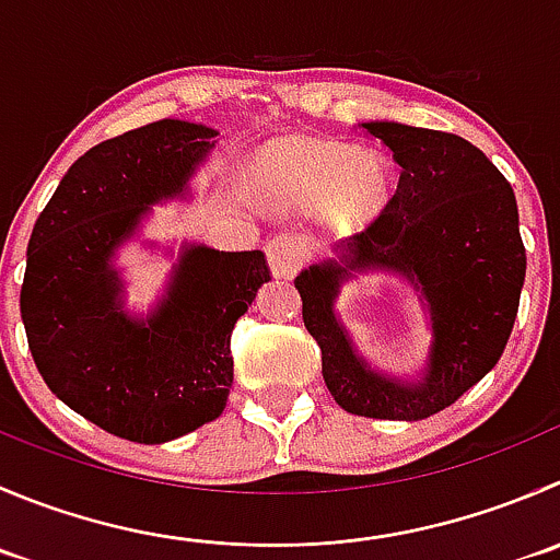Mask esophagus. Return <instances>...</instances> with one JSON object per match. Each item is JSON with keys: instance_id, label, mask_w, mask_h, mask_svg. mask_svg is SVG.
Here are the masks:
<instances>
[{"instance_id": "obj_1", "label": "esophagus", "mask_w": 560, "mask_h": 560, "mask_svg": "<svg viewBox=\"0 0 560 560\" xmlns=\"http://www.w3.org/2000/svg\"><path fill=\"white\" fill-rule=\"evenodd\" d=\"M265 252H268L270 270H273V276H279V279H292L308 259L306 241L298 235H290V232L276 235L273 241H268Z\"/></svg>"}]
</instances>
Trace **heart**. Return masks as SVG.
<instances>
[{
  "instance_id": "obj_1",
  "label": "heart",
  "mask_w": 560,
  "mask_h": 560,
  "mask_svg": "<svg viewBox=\"0 0 560 560\" xmlns=\"http://www.w3.org/2000/svg\"><path fill=\"white\" fill-rule=\"evenodd\" d=\"M248 186L270 210L303 213L314 208L330 230L361 232L388 205L394 164L377 148L287 136L254 155Z\"/></svg>"
}]
</instances>
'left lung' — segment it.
Wrapping results in <instances>:
<instances>
[{
  "mask_svg": "<svg viewBox=\"0 0 560 560\" xmlns=\"http://www.w3.org/2000/svg\"><path fill=\"white\" fill-rule=\"evenodd\" d=\"M399 164L383 213L295 279L303 325L323 350V377L347 412L421 421L474 388L503 355L525 281L517 199L506 177L463 136L374 119L361 122ZM361 272L408 281L431 317L421 378L372 368L335 314V298Z\"/></svg>",
  "mask_w": 560,
  "mask_h": 560,
  "instance_id": "1",
  "label": "left lung"
}]
</instances>
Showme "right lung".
I'll list each match as a JSON object with an SVG mask.
<instances>
[{
	"label": "right lung",
	"instance_id": "right-lung-1",
	"mask_svg": "<svg viewBox=\"0 0 560 560\" xmlns=\"http://www.w3.org/2000/svg\"><path fill=\"white\" fill-rule=\"evenodd\" d=\"M219 130L159 119L86 150L59 180L26 246L21 319L48 388L133 443H166L224 412L230 336L270 281L262 252L183 243L148 314L125 306L117 252L153 205L186 199Z\"/></svg>",
	"mask_w": 560,
	"mask_h": 560
}]
</instances>
